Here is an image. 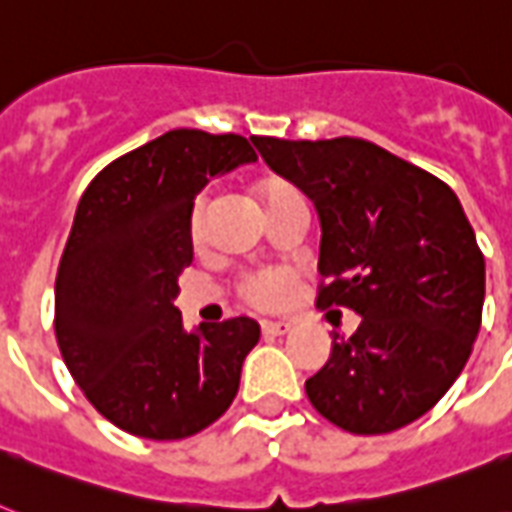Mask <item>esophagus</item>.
Returning a JSON list of instances; mask_svg holds the SVG:
<instances>
[{"label": "esophagus", "mask_w": 512, "mask_h": 512, "mask_svg": "<svg viewBox=\"0 0 512 512\" xmlns=\"http://www.w3.org/2000/svg\"><path fill=\"white\" fill-rule=\"evenodd\" d=\"M292 332V324L287 321H263V335L268 337H281Z\"/></svg>", "instance_id": "34e87169"}]
</instances>
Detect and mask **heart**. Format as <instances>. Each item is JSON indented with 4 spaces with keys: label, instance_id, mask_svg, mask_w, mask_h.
Listing matches in <instances>:
<instances>
[{
    "label": "heart",
    "instance_id": "heart-1",
    "mask_svg": "<svg viewBox=\"0 0 512 512\" xmlns=\"http://www.w3.org/2000/svg\"><path fill=\"white\" fill-rule=\"evenodd\" d=\"M257 193L263 199L265 209L276 204L279 199L289 196V193H297L295 188L284 180H263L257 185ZM207 209L209 199L207 196H199L193 201L191 209V236L193 241L204 239L207 233ZM292 281H295V271L287 268V265H276V268H263V271L249 273L247 279L241 281V295L247 303H252L255 308H263V311H273V308H281L287 303L289 292H292Z\"/></svg>",
    "mask_w": 512,
    "mask_h": 512
}]
</instances>
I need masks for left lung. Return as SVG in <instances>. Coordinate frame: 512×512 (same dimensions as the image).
Returning <instances> with one entry per match:
<instances>
[{"mask_svg":"<svg viewBox=\"0 0 512 512\" xmlns=\"http://www.w3.org/2000/svg\"><path fill=\"white\" fill-rule=\"evenodd\" d=\"M265 164L316 204L319 308L361 316L305 382L321 417L390 433L441 401L481 329L484 255L446 183L361 138H252Z\"/></svg>","mask_w":512,"mask_h":512,"instance_id":"obj_1","label":"left lung"}]
</instances>
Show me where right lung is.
<instances>
[{
  "label": "right lung",
  "mask_w": 512,
  "mask_h": 512,
  "mask_svg": "<svg viewBox=\"0 0 512 512\" xmlns=\"http://www.w3.org/2000/svg\"><path fill=\"white\" fill-rule=\"evenodd\" d=\"M249 162L241 135L170 130L108 164L76 207L55 279L58 348L90 404L132 436L188 438L236 398L260 324L185 329L175 297L193 199Z\"/></svg>",
  "instance_id": "1"
}]
</instances>
